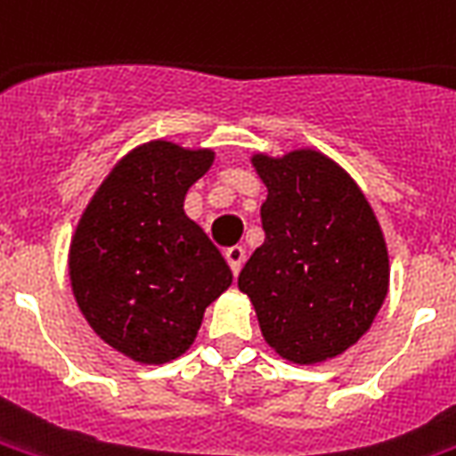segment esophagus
<instances>
[{
    "label": "esophagus",
    "instance_id": "obj_1",
    "mask_svg": "<svg viewBox=\"0 0 456 456\" xmlns=\"http://www.w3.org/2000/svg\"><path fill=\"white\" fill-rule=\"evenodd\" d=\"M224 258H227L232 273H234V275H239V271H241V265H244V261H246L244 246H232V248H227V251H224Z\"/></svg>",
    "mask_w": 456,
    "mask_h": 456
}]
</instances>
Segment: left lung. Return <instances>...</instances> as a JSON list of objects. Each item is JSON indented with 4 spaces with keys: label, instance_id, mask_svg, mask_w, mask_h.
<instances>
[{
    "label": "left lung",
    "instance_id": "1",
    "mask_svg": "<svg viewBox=\"0 0 456 456\" xmlns=\"http://www.w3.org/2000/svg\"><path fill=\"white\" fill-rule=\"evenodd\" d=\"M251 161L268 188L265 241L239 273V289L280 357L331 360L365 336L389 289L379 222L355 181L322 151Z\"/></svg>",
    "mask_w": 456,
    "mask_h": 456
}]
</instances>
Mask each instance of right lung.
<instances>
[{
    "label": "right lung",
    "instance_id": "1",
    "mask_svg": "<svg viewBox=\"0 0 456 456\" xmlns=\"http://www.w3.org/2000/svg\"><path fill=\"white\" fill-rule=\"evenodd\" d=\"M210 150L154 140L118 161L69 246V278L86 322L134 362L161 365L193 346L202 314L232 271L183 212Z\"/></svg>",
    "mask_w": 456,
    "mask_h": 456
}]
</instances>
